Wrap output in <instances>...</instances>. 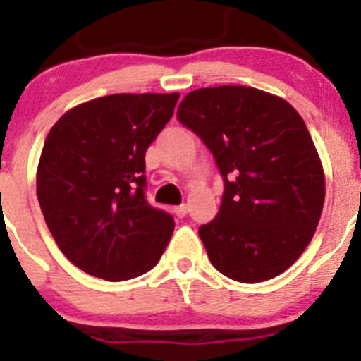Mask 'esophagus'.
Returning <instances> with one entry per match:
<instances>
[{"label": "esophagus", "mask_w": 361, "mask_h": 361, "mask_svg": "<svg viewBox=\"0 0 361 361\" xmlns=\"http://www.w3.org/2000/svg\"><path fill=\"white\" fill-rule=\"evenodd\" d=\"M187 210H188L187 204H180V207H176V209H174V214H176L178 217H185L187 216Z\"/></svg>", "instance_id": "1"}]
</instances>
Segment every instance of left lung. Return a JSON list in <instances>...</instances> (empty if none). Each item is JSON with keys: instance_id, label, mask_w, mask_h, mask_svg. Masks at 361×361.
Wrapping results in <instances>:
<instances>
[{"instance_id": "obj_1", "label": "left lung", "mask_w": 361, "mask_h": 361, "mask_svg": "<svg viewBox=\"0 0 361 361\" xmlns=\"http://www.w3.org/2000/svg\"><path fill=\"white\" fill-rule=\"evenodd\" d=\"M178 118L225 178L216 219L200 226L214 268L250 284L281 275L313 239L326 200L322 161L302 116L257 87L216 86L188 93Z\"/></svg>"}]
</instances>
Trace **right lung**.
Here are the masks:
<instances>
[{
	"label": "right lung",
	"mask_w": 361,
	"mask_h": 361,
	"mask_svg": "<svg viewBox=\"0 0 361 361\" xmlns=\"http://www.w3.org/2000/svg\"><path fill=\"white\" fill-rule=\"evenodd\" d=\"M180 93H116L68 109L48 133L37 200L61 252L104 281H128L160 261L174 219L145 201V151Z\"/></svg>",
	"instance_id": "obj_1"
}]
</instances>
